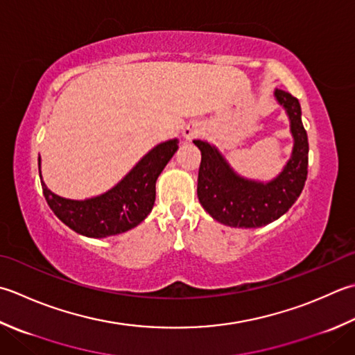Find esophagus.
<instances>
[{"mask_svg":"<svg viewBox=\"0 0 355 355\" xmlns=\"http://www.w3.org/2000/svg\"><path fill=\"white\" fill-rule=\"evenodd\" d=\"M200 134H201V128L198 126V123H196V121L189 123L183 129V137H184L186 141H192L193 138H197Z\"/></svg>","mask_w":355,"mask_h":355,"instance_id":"1","label":"esophagus"}]
</instances>
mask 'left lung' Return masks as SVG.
<instances>
[{
	"label": "left lung",
	"instance_id": "8db88e82",
	"mask_svg": "<svg viewBox=\"0 0 355 355\" xmlns=\"http://www.w3.org/2000/svg\"><path fill=\"white\" fill-rule=\"evenodd\" d=\"M277 103L289 118L293 154L279 175L269 182L241 177L217 146L193 140L201 152L197 196L203 209L218 223L231 227H261L280 218L300 197L308 177V134L295 96L274 90Z\"/></svg>",
	"mask_w": 355,
	"mask_h": 355
}]
</instances>
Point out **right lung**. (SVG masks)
Segmentation results:
<instances>
[{"instance_id": "obj_1", "label": "right lung", "mask_w": 355, "mask_h": 355, "mask_svg": "<svg viewBox=\"0 0 355 355\" xmlns=\"http://www.w3.org/2000/svg\"><path fill=\"white\" fill-rule=\"evenodd\" d=\"M177 149V138L157 144L114 187L86 200L64 198L49 189L41 175L38 157L44 198L53 214L76 234L90 239L123 234L140 225L150 214L155 203L157 178Z\"/></svg>"}]
</instances>
